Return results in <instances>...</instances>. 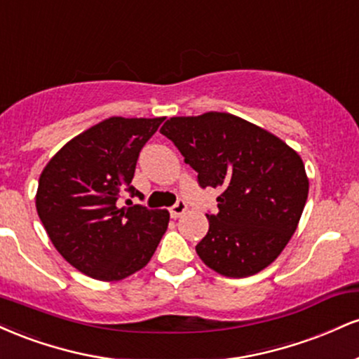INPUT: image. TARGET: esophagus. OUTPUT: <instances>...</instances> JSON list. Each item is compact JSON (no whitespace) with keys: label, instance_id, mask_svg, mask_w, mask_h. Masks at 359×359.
<instances>
[{"label":"esophagus","instance_id":"34e87169","mask_svg":"<svg viewBox=\"0 0 359 359\" xmlns=\"http://www.w3.org/2000/svg\"><path fill=\"white\" fill-rule=\"evenodd\" d=\"M185 211H187V203H185V201H177V203L170 208V216L177 219V217L182 216Z\"/></svg>","mask_w":359,"mask_h":359}]
</instances>
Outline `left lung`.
Returning a JSON list of instances; mask_svg holds the SVG:
<instances>
[{
	"label": "left lung",
	"mask_w": 359,
	"mask_h": 359,
	"mask_svg": "<svg viewBox=\"0 0 359 359\" xmlns=\"http://www.w3.org/2000/svg\"><path fill=\"white\" fill-rule=\"evenodd\" d=\"M197 172L219 187L217 212L196 246L209 269L231 278L273 263L297 229L309 194L302 158L283 140L229 113L174 116L160 128Z\"/></svg>",
	"instance_id": "left-lung-1"
}]
</instances>
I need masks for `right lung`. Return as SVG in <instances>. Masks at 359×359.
Wrapping results in <instances>:
<instances>
[{"mask_svg":"<svg viewBox=\"0 0 359 359\" xmlns=\"http://www.w3.org/2000/svg\"><path fill=\"white\" fill-rule=\"evenodd\" d=\"M165 118L111 116L82 131L52 156L40 174L35 205L55 250L102 282L123 280L154 257L167 231V209L118 201L133 187L143 145Z\"/></svg>","mask_w":359,"mask_h":359,"instance_id":"right-lung-1","label":"right lung"}]
</instances>
